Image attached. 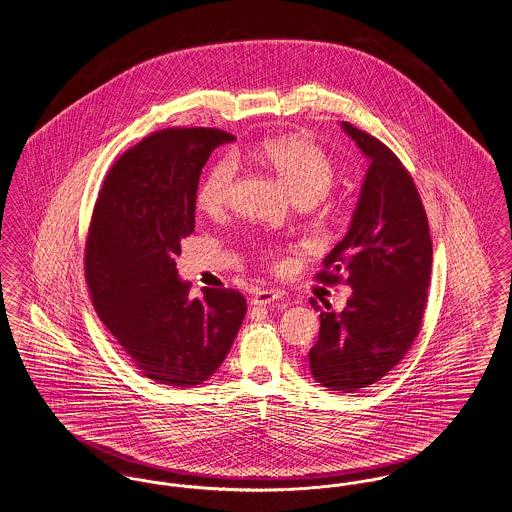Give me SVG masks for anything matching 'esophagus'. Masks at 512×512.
Here are the masks:
<instances>
[{
  "label": "esophagus",
  "mask_w": 512,
  "mask_h": 512,
  "mask_svg": "<svg viewBox=\"0 0 512 512\" xmlns=\"http://www.w3.org/2000/svg\"><path fill=\"white\" fill-rule=\"evenodd\" d=\"M282 297L276 293V291H270V289H263V291H257L253 297H251V305L255 307H266L274 301H280Z\"/></svg>",
  "instance_id": "obj_1"
}]
</instances>
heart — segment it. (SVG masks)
Returning <instances> with one entry per match:
<instances>
[{"instance_id": "1", "label": "heart", "mask_w": 512, "mask_h": 512, "mask_svg": "<svg viewBox=\"0 0 512 512\" xmlns=\"http://www.w3.org/2000/svg\"><path fill=\"white\" fill-rule=\"evenodd\" d=\"M259 160L286 184L297 204H312L322 198L335 181V165L324 148L303 137H280L261 144ZM236 181V162L223 158L205 173L196 200L205 213L225 207Z\"/></svg>"}]
</instances>
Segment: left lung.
<instances>
[{"mask_svg":"<svg viewBox=\"0 0 512 512\" xmlns=\"http://www.w3.org/2000/svg\"><path fill=\"white\" fill-rule=\"evenodd\" d=\"M369 158L347 236L324 259L316 280L352 287L347 308L320 310V333L308 352L312 377L329 390L354 392L385 377L421 331L432 242L421 196L389 146L341 123Z\"/></svg>","mask_w":512,"mask_h":512,"instance_id":"8db88e82","label":"left lung"}]
</instances>
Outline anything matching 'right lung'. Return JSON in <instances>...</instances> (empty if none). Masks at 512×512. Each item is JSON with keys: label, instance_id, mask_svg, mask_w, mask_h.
<instances>
[{"label": "right lung", "instance_id": "1", "mask_svg": "<svg viewBox=\"0 0 512 512\" xmlns=\"http://www.w3.org/2000/svg\"><path fill=\"white\" fill-rule=\"evenodd\" d=\"M236 137L211 127L148 135L110 167L85 244V280L101 322L144 377L188 389L225 362L246 316L236 289L192 299L177 272L194 232L196 192L209 154Z\"/></svg>", "mask_w": 512, "mask_h": 512}]
</instances>
